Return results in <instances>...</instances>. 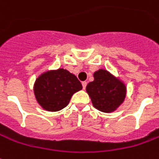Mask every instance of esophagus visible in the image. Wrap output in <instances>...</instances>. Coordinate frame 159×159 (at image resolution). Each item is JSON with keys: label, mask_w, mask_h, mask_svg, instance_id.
Wrapping results in <instances>:
<instances>
[{"label": "esophagus", "mask_w": 159, "mask_h": 159, "mask_svg": "<svg viewBox=\"0 0 159 159\" xmlns=\"http://www.w3.org/2000/svg\"><path fill=\"white\" fill-rule=\"evenodd\" d=\"M87 81H83L82 82V87H83V89H85L86 87H87Z\"/></svg>", "instance_id": "obj_1"}]
</instances>
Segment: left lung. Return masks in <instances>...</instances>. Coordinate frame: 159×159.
<instances>
[{
	"mask_svg": "<svg viewBox=\"0 0 159 159\" xmlns=\"http://www.w3.org/2000/svg\"><path fill=\"white\" fill-rule=\"evenodd\" d=\"M93 78L94 80L87 86V92L93 107L105 113L115 111L125 99V85L103 69L94 72Z\"/></svg>",
	"mask_w": 159,
	"mask_h": 159,
	"instance_id": "8db88e82",
	"label": "left lung"
}]
</instances>
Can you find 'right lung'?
Instances as JSON below:
<instances>
[{
    "label": "right lung",
    "mask_w": 159,
    "mask_h": 159,
    "mask_svg": "<svg viewBox=\"0 0 159 159\" xmlns=\"http://www.w3.org/2000/svg\"><path fill=\"white\" fill-rule=\"evenodd\" d=\"M81 89V83L77 77L65 69L43 73L34 85L37 102L43 109L52 112L66 107L72 94Z\"/></svg>",
    "instance_id": "obj_1"
}]
</instances>
